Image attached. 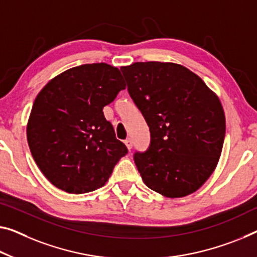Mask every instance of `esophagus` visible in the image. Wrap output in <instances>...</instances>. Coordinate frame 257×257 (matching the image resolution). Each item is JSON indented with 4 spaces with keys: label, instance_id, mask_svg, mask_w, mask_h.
<instances>
[{
    "label": "esophagus",
    "instance_id": "34e87169",
    "mask_svg": "<svg viewBox=\"0 0 257 257\" xmlns=\"http://www.w3.org/2000/svg\"><path fill=\"white\" fill-rule=\"evenodd\" d=\"M125 145H126V147H127V149L128 151H131L132 149V147H133V141H132V139H126L125 140Z\"/></svg>",
    "mask_w": 257,
    "mask_h": 257
}]
</instances>
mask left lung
Segmentation results:
<instances>
[{"instance_id": "obj_1", "label": "left lung", "mask_w": 257, "mask_h": 257, "mask_svg": "<svg viewBox=\"0 0 257 257\" xmlns=\"http://www.w3.org/2000/svg\"><path fill=\"white\" fill-rule=\"evenodd\" d=\"M120 71L151 132L147 151L133 155L142 180L168 197L195 192L222 153L225 116L218 97L175 63L137 62Z\"/></svg>"}]
</instances>
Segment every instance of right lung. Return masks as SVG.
Wrapping results in <instances>:
<instances>
[{"instance_id": "right-lung-1", "label": "right lung", "mask_w": 257, "mask_h": 257, "mask_svg": "<svg viewBox=\"0 0 257 257\" xmlns=\"http://www.w3.org/2000/svg\"><path fill=\"white\" fill-rule=\"evenodd\" d=\"M125 87L117 68L93 63L58 74L38 94L27 142L35 163L54 186L82 194L108 181L127 148L116 139L102 110Z\"/></svg>"}]
</instances>
